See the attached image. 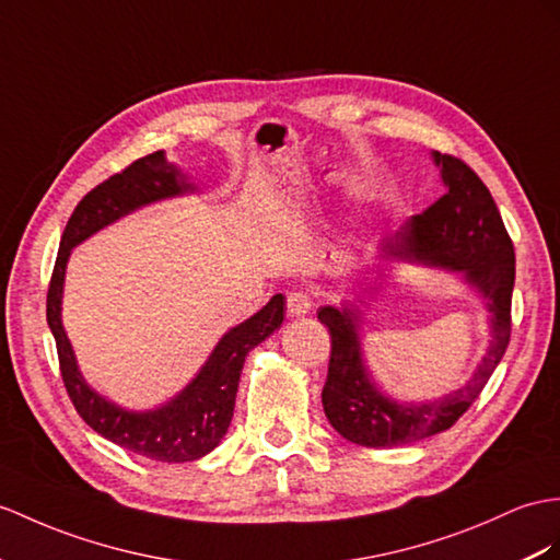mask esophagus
<instances>
[{
  "label": "esophagus",
  "instance_id": "obj_1",
  "mask_svg": "<svg viewBox=\"0 0 560 560\" xmlns=\"http://www.w3.org/2000/svg\"><path fill=\"white\" fill-rule=\"evenodd\" d=\"M311 296L306 292H290L288 296V316L290 318H304L311 313Z\"/></svg>",
  "mask_w": 560,
  "mask_h": 560
}]
</instances>
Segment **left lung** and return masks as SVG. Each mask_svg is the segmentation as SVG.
<instances>
[{"label": "left lung", "instance_id": "8db88e82", "mask_svg": "<svg viewBox=\"0 0 560 560\" xmlns=\"http://www.w3.org/2000/svg\"><path fill=\"white\" fill-rule=\"evenodd\" d=\"M444 195L428 211L408 218L377 244V261L411 264L454 272L489 311L487 353L466 385L425 401H399L377 387L363 359L359 306H320L318 320L330 330L332 351L323 387V411L345 440L371 446H401L444 432L468 411L487 385L511 337V294L515 282L513 242L485 183L466 163L432 152ZM371 288L365 292H377Z\"/></svg>", "mask_w": 560, "mask_h": 560}]
</instances>
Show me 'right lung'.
<instances>
[{
	"instance_id": "obj_1",
	"label": "right lung",
	"mask_w": 560,
	"mask_h": 560,
	"mask_svg": "<svg viewBox=\"0 0 560 560\" xmlns=\"http://www.w3.org/2000/svg\"><path fill=\"white\" fill-rule=\"evenodd\" d=\"M195 192L199 187L166 159V152L138 159L122 173L108 177L85 195L68 218L47 292V323L57 339L61 377L80 418L104 440L163 463L197 460L221 444L233 420L244 359L282 325L284 296L276 294L252 318L230 327L197 375L173 399L147 411H132L102 397L80 373L73 345L61 323L63 282L68 258L78 244L149 203Z\"/></svg>"
}]
</instances>
